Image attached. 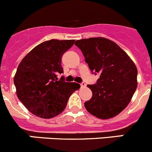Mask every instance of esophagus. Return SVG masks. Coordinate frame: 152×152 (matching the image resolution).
<instances>
[{
  "instance_id": "esophagus-1",
  "label": "esophagus",
  "mask_w": 152,
  "mask_h": 152,
  "mask_svg": "<svg viewBox=\"0 0 152 152\" xmlns=\"http://www.w3.org/2000/svg\"><path fill=\"white\" fill-rule=\"evenodd\" d=\"M80 86H81V88H84L86 87V83H81Z\"/></svg>"
}]
</instances>
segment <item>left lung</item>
I'll return each mask as SVG.
<instances>
[{"mask_svg":"<svg viewBox=\"0 0 152 152\" xmlns=\"http://www.w3.org/2000/svg\"><path fill=\"white\" fill-rule=\"evenodd\" d=\"M92 73H100L97 84L88 85L92 97L85 103L90 114L109 119L121 113L137 88V68L127 53L104 37L76 40Z\"/></svg>","mask_w":152,"mask_h":152,"instance_id":"8db88e82","label":"left lung"}]
</instances>
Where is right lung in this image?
<instances>
[{
  "mask_svg": "<svg viewBox=\"0 0 152 152\" xmlns=\"http://www.w3.org/2000/svg\"><path fill=\"white\" fill-rule=\"evenodd\" d=\"M75 39H52L39 44L18 64L14 76L18 98L34 115L52 118L65 110L68 99L79 90L76 83L58 81L64 73L61 58Z\"/></svg>",
  "mask_w": 152,
  "mask_h": 152,
  "instance_id": "right-lung-1",
  "label": "right lung"
}]
</instances>
